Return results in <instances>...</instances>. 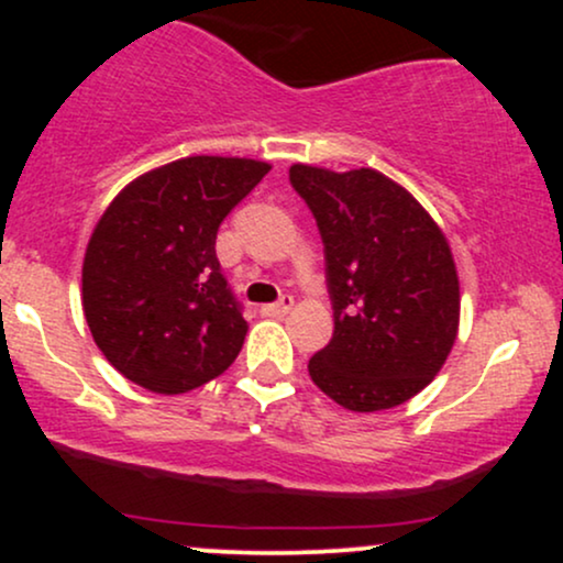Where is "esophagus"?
Instances as JSON below:
<instances>
[{"instance_id": "esophagus-1", "label": "esophagus", "mask_w": 563, "mask_h": 563, "mask_svg": "<svg viewBox=\"0 0 563 563\" xmlns=\"http://www.w3.org/2000/svg\"><path fill=\"white\" fill-rule=\"evenodd\" d=\"M290 309H294V296H283L280 301L264 303L262 314H267V318H283V314H288Z\"/></svg>"}]
</instances>
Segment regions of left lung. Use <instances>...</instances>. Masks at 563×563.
I'll return each mask as SVG.
<instances>
[{
  "label": "left lung",
  "instance_id": "left-lung-1",
  "mask_svg": "<svg viewBox=\"0 0 563 563\" xmlns=\"http://www.w3.org/2000/svg\"><path fill=\"white\" fill-rule=\"evenodd\" d=\"M290 185L325 245L333 339L309 376L354 412L416 397L448 360L461 320V283L444 232L402 185L376 169L294 164Z\"/></svg>",
  "mask_w": 563,
  "mask_h": 563
}]
</instances>
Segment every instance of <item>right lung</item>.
Masks as SVG:
<instances>
[{
    "label": "right lung",
    "mask_w": 563,
    "mask_h": 563,
    "mask_svg": "<svg viewBox=\"0 0 563 563\" xmlns=\"http://www.w3.org/2000/svg\"><path fill=\"white\" fill-rule=\"evenodd\" d=\"M269 169L254 158L172 161L129 183L95 224L84 318L132 384L185 394L235 363L249 325L219 267L217 230Z\"/></svg>",
    "instance_id": "obj_1"
}]
</instances>
